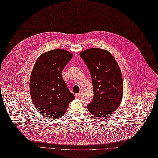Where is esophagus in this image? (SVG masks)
Listing matches in <instances>:
<instances>
[{"label": "esophagus", "instance_id": "obj_1", "mask_svg": "<svg viewBox=\"0 0 158 158\" xmlns=\"http://www.w3.org/2000/svg\"><path fill=\"white\" fill-rule=\"evenodd\" d=\"M81 93H78V94H75V97H76V98H79L81 97Z\"/></svg>", "mask_w": 158, "mask_h": 158}]
</instances>
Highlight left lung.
Listing matches in <instances>:
<instances>
[{
    "label": "left lung",
    "mask_w": 158,
    "mask_h": 158,
    "mask_svg": "<svg viewBox=\"0 0 158 158\" xmlns=\"http://www.w3.org/2000/svg\"><path fill=\"white\" fill-rule=\"evenodd\" d=\"M90 72L94 98L87 108L97 117L104 118L116 111L122 102L123 86L120 69L106 50L91 48L80 52Z\"/></svg>",
    "instance_id": "obj_1"
}]
</instances>
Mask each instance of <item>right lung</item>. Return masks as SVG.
<instances>
[{
    "instance_id": "1",
    "label": "right lung",
    "mask_w": 158,
    "mask_h": 158,
    "mask_svg": "<svg viewBox=\"0 0 158 158\" xmlns=\"http://www.w3.org/2000/svg\"><path fill=\"white\" fill-rule=\"evenodd\" d=\"M73 54L64 49H54L39 56L31 72L30 94L36 110L44 117H63L75 98L66 86L61 72Z\"/></svg>"
}]
</instances>
